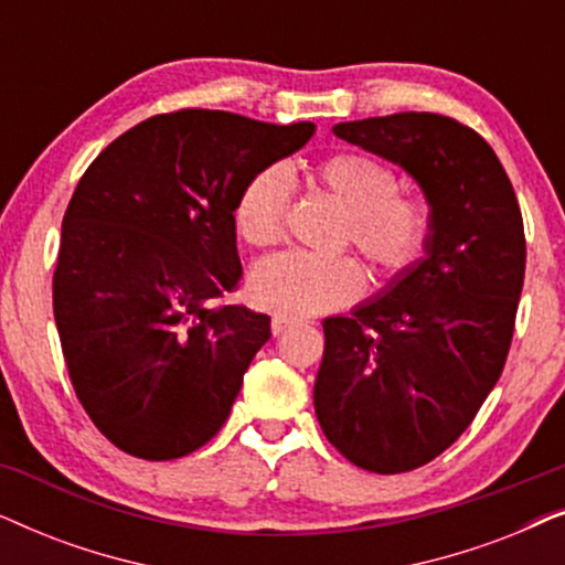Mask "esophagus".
<instances>
[{
	"mask_svg": "<svg viewBox=\"0 0 565 565\" xmlns=\"http://www.w3.org/2000/svg\"><path fill=\"white\" fill-rule=\"evenodd\" d=\"M290 327H292L290 319H282V316H275V319H273V334H275V337L282 334V331L290 329Z\"/></svg>",
	"mask_w": 565,
	"mask_h": 565,
	"instance_id": "1",
	"label": "esophagus"
}]
</instances>
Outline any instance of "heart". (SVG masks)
<instances>
[{
	"instance_id": "b5f03b06",
	"label": "heart",
	"mask_w": 565,
	"mask_h": 565,
	"mask_svg": "<svg viewBox=\"0 0 565 565\" xmlns=\"http://www.w3.org/2000/svg\"><path fill=\"white\" fill-rule=\"evenodd\" d=\"M308 182L347 213L342 238L370 262L377 277L401 280L427 257L435 236V203L427 192L398 190V177L385 161L360 151H337L308 167ZM288 207V177L277 167L262 169L238 192V238L254 249L277 244ZM365 285L358 259L285 252L259 262L249 292L254 303L282 319H311L354 303Z\"/></svg>"
}]
</instances>
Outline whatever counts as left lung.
Listing matches in <instances>:
<instances>
[{
  "label": "left lung",
  "instance_id": "1",
  "mask_svg": "<svg viewBox=\"0 0 565 565\" xmlns=\"http://www.w3.org/2000/svg\"><path fill=\"white\" fill-rule=\"evenodd\" d=\"M334 134L396 161L435 203V236L381 300L323 321L313 406L323 435L370 473L445 452L497 385L524 282L514 188L483 136L437 113L339 122Z\"/></svg>",
  "mask_w": 565,
  "mask_h": 565
}]
</instances>
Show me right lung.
<instances>
[{"mask_svg":"<svg viewBox=\"0 0 565 565\" xmlns=\"http://www.w3.org/2000/svg\"><path fill=\"white\" fill-rule=\"evenodd\" d=\"M313 122L161 113L115 138L68 200L53 316L76 398L118 450L174 460L218 435L269 316L242 280L234 207Z\"/></svg>","mask_w":565,"mask_h":565,"instance_id":"obj_1","label":"right lung"}]
</instances>
